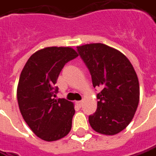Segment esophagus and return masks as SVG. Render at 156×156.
<instances>
[{
  "instance_id": "34e87169",
  "label": "esophagus",
  "mask_w": 156,
  "mask_h": 156,
  "mask_svg": "<svg viewBox=\"0 0 156 156\" xmlns=\"http://www.w3.org/2000/svg\"><path fill=\"white\" fill-rule=\"evenodd\" d=\"M82 103H83L82 101H77V102H76V105H78V107H81V106H82Z\"/></svg>"
}]
</instances>
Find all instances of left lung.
Segmentation results:
<instances>
[{
  "mask_svg": "<svg viewBox=\"0 0 156 156\" xmlns=\"http://www.w3.org/2000/svg\"><path fill=\"white\" fill-rule=\"evenodd\" d=\"M91 75L92 84L100 87L98 109L89 116L95 131L113 136L133 119L140 98L136 73L123 53L113 47L93 43L77 46Z\"/></svg>",
  "mask_w": 156,
  "mask_h": 156,
  "instance_id": "left-lung-1",
  "label": "left lung"
}]
</instances>
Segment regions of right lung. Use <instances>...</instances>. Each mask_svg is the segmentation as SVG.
Instances as JSON below:
<instances>
[{"instance_id":"obj_1","label":"right lung","mask_w":156,"mask_h":156,"mask_svg":"<svg viewBox=\"0 0 156 156\" xmlns=\"http://www.w3.org/2000/svg\"><path fill=\"white\" fill-rule=\"evenodd\" d=\"M78 56L69 46L46 47L30 57L20 73L17 87L20 113L32 131L44 141L59 140L72 129L73 103L53 97L64 66Z\"/></svg>"}]
</instances>
